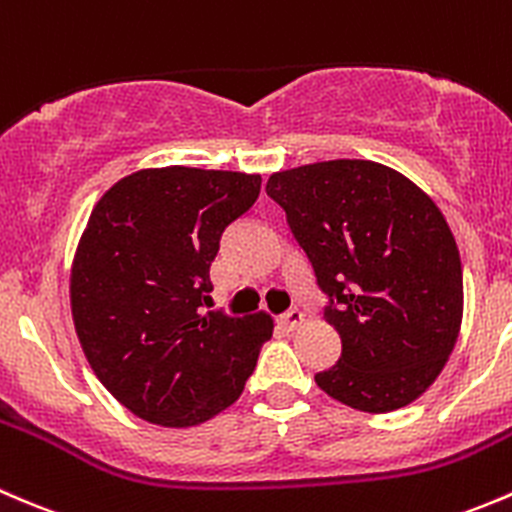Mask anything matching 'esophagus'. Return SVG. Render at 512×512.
<instances>
[{
	"label": "esophagus",
	"instance_id": "obj_1",
	"mask_svg": "<svg viewBox=\"0 0 512 512\" xmlns=\"http://www.w3.org/2000/svg\"><path fill=\"white\" fill-rule=\"evenodd\" d=\"M300 323H303V313H300L298 308H291L288 313H283L281 318H278V325H281L283 330H288V333H293Z\"/></svg>",
	"mask_w": 512,
	"mask_h": 512
}]
</instances>
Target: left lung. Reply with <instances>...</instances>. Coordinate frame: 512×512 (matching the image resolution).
Instances as JSON below:
<instances>
[{
    "instance_id": "left-lung-1",
    "label": "left lung",
    "mask_w": 512,
    "mask_h": 512,
    "mask_svg": "<svg viewBox=\"0 0 512 512\" xmlns=\"http://www.w3.org/2000/svg\"><path fill=\"white\" fill-rule=\"evenodd\" d=\"M266 192L286 212L342 340L340 360L315 374L318 387L370 414L412 404L444 370L461 328V258L444 214L370 160L276 172Z\"/></svg>"
}]
</instances>
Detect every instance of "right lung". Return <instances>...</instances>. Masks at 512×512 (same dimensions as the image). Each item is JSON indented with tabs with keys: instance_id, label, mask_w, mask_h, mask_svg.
<instances>
[{
	"instance_id": "add662e5",
	"label": "right lung",
	"mask_w": 512,
	"mask_h": 512,
	"mask_svg": "<svg viewBox=\"0 0 512 512\" xmlns=\"http://www.w3.org/2000/svg\"><path fill=\"white\" fill-rule=\"evenodd\" d=\"M261 177L162 167L100 197L71 271L78 340L103 387L140 419L197 426L244 392L266 313L207 310L219 241L256 204Z\"/></svg>"
}]
</instances>
